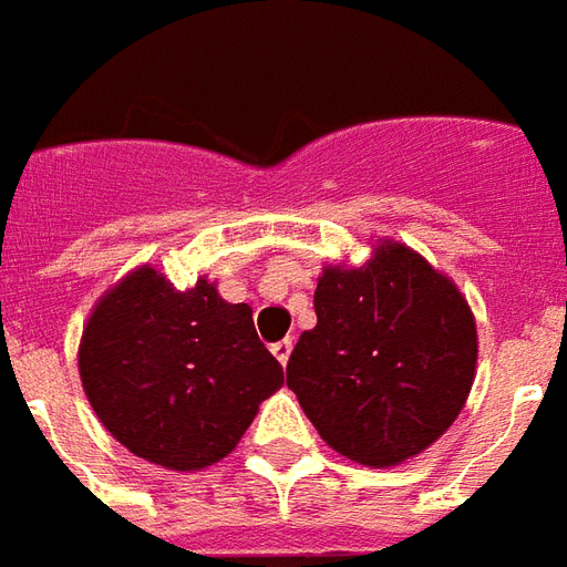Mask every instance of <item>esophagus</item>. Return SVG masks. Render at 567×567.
<instances>
[{"instance_id": "obj_1", "label": "esophagus", "mask_w": 567, "mask_h": 567, "mask_svg": "<svg viewBox=\"0 0 567 567\" xmlns=\"http://www.w3.org/2000/svg\"><path fill=\"white\" fill-rule=\"evenodd\" d=\"M271 353L278 357L280 365H287V362H289V353H292V338H284V341H275V344H271Z\"/></svg>"}]
</instances>
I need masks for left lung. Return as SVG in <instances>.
Segmentation results:
<instances>
[{"mask_svg": "<svg viewBox=\"0 0 567 567\" xmlns=\"http://www.w3.org/2000/svg\"><path fill=\"white\" fill-rule=\"evenodd\" d=\"M313 311L287 386L326 444L369 468L432 447L477 371V323L456 284L408 244L378 238L365 266L323 268Z\"/></svg>", "mask_w": 567, "mask_h": 567, "instance_id": "8db88e82", "label": "left lung"}]
</instances>
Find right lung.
Wrapping results in <instances>:
<instances>
[{
    "label": "right lung",
    "instance_id": "add662e5",
    "mask_svg": "<svg viewBox=\"0 0 567 567\" xmlns=\"http://www.w3.org/2000/svg\"><path fill=\"white\" fill-rule=\"evenodd\" d=\"M78 371L111 437L168 471H202L229 456L284 386V369L205 275L177 289L153 266L132 268L86 317Z\"/></svg>",
    "mask_w": 567,
    "mask_h": 567
}]
</instances>
